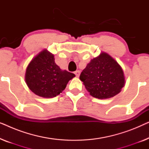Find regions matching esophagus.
Listing matches in <instances>:
<instances>
[{"instance_id": "1", "label": "esophagus", "mask_w": 149, "mask_h": 149, "mask_svg": "<svg viewBox=\"0 0 149 149\" xmlns=\"http://www.w3.org/2000/svg\"><path fill=\"white\" fill-rule=\"evenodd\" d=\"M80 73H81V72L79 70H77V71H75V72H74V74H75V75H76L77 77H79V75H80Z\"/></svg>"}]
</instances>
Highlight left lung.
Here are the masks:
<instances>
[{"label": "left lung", "instance_id": "8db88e82", "mask_svg": "<svg viewBox=\"0 0 149 149\" xmlns=\"http://www.w3.org/2000/svg\"><path fill=\"white\" fill-rule=\"evenodd\" d=\"M79 79L89 94L98 99L114 97L125 84L121 66L105 52L91 60Z\"/></svg>", "mask_w": 149, "mask_h": 149}]
</instances>
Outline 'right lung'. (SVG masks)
<instances>
[{
  "instance_id": "right-lung-1",
  "label": "right lung",
  "mask_w": 149,
  "mask_h": 149,
  "mask_svg": "<svg viewBox=\"0 0 149 149\" xmlns=\"http://www.w3.org/2000/svg\"><path fill=\"white\" fill-rule=\"evenodd\" d=\"M74 74L62 70L55 62L54 55L44 49L30 61L26 68L25 81L38 96L49 98L60 94Z\"/></svg>"
}]
</instances>
